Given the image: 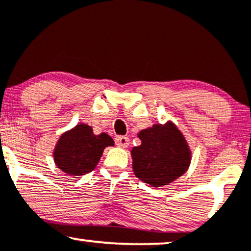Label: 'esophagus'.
I'll return each instance as SVG.
<instances>
[{"label":"esophagus","instance_id":"1","mask_svg":"<svg viewBox=\"0 0 251 251\" xmlns=\"http://www.w3.org/2000/svg\"><path fill=\"white\" fill-rule=\"evenodd\" d=\"M115 142L118 147H122V148H126V147H128V145H129V139L127 138V136L119 135L115 139Z\"/></svg>","mask_w":251,"mask_h":251}]
</instances>
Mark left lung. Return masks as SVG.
<instances>
[{"instance_id": "1", "label": "left lung", "mask_w": 251, "mask_h": 251, "mask_svg": "<svg viewBox=\"0 0 251 251\" xmlns=\"http://www.w3.org/2000/svg\"><path fill=\"white\" fill-rule=\"evenodd\" d=\"M141 145L132 149L133 171L152 187L169 185L181 176L190 164L192 152L185 136L171 122L155 124L138 134Z\"/></svg>"}]
</instances>
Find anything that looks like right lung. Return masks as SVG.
<instances>
[{"mask_svg": "<svg viewBox=\"0 0 251 251\" xmlns=\"http://www.w3.org/2000/svg\"><path fill=\"white\" fill-rule=\"evenodd\" d=\"M106 133L95 135L87 124H79L63 133L53 149V160L68 176H81L96 168L105 147L113 146Z\"/></svg>", "mask_w": 251, "mask_h": 251, "instance_id": "obj_1", "label": "right lung"}]
</instances>
